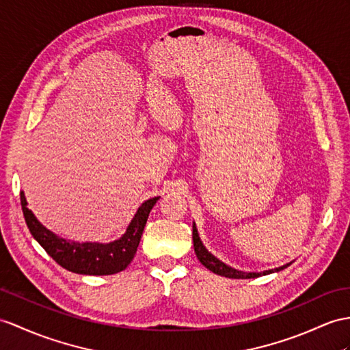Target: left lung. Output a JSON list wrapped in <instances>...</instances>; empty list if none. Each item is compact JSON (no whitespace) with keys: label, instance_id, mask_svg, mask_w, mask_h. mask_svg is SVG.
I'll return each mask as SVG.
<instances>
[{"label":"left lung","instance_id":"obj_1","mask_svg":"<svg viewBox=\"0 0 350 350\" xmlns=\"http://www.w3.org/2000/svg\"><path fill=\"white\" fill-rule=\"evenodd\" d=\"M193 243H194V252L196 257L199 258V261L203 264L208 270L214 271V273L219 276H226V278H232V279H251V278H260V276H266L270 273H275V271H280L286 269L288 266H291V262H286L284 266L276 267V269H270V270H264V271H243V270H237L228 264L223 262L219 258H217L214 254H211L206 246L203 245L199 237L198 227H196V223H193Z\"/></svg>","mask_w":350,"mask_h":350}]
</instances>
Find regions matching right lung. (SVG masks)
I'll use <instances>...</instances> for the list:
<instances>
[{
    "instance_id": "1",
    "label": "right lung",
    "mask_w": 350,
    "mask_h": 350,
    "mask_svg": "<svg viewBox=\"0 0 350 350\" xmlns=\"http://www.w3.org/2000/svg\"><path fill=\"white\" fill-rule=\"evenodd\" d=\"M159 199L160 198H152L144 202L131 219L124 234L118 239L108 243L77 242L65 239L42 226L33 215V212L28 209L27 198H25V193L21 191L23 217L33 239L46 250L59 266L72 271V273L92 276L114 275L129 266L136 250H138L150 211Z\"/></svg>"
}]
</instances>
